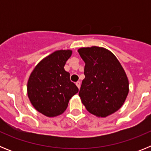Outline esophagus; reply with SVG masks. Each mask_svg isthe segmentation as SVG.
<instances>
[{
    "label": "esophagus",
    "mask_w": 151,
    "mask_h": 151,
    "mask_svg": "<svg viewBox=\"0 0 151 151\" xmlns=\"http://www.w3.org/2000/svg\"><path fill=\"white\" fill-rule=\"evenodd\" d=\"M76 86L78 87V88L79 89L80 87H81V82H77L76 83Z\"/></svg>",
    "instance_id": "1"
}]
</instances>
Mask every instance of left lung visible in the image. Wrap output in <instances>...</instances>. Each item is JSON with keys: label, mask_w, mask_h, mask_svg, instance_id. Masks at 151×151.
Returning a JSON list of instances; mask_svg holds the SVG:
<instances>
[{"label": "left lung", "mask_w": 151, "mask_h": 151, "mask_svg": "<svg viewBox=\"0 0 151 151\" xmlns=\"http://www.w3.org/2000/svg\"><path fill=\"white\" fill-rule=\"evenodd\" d=\"M85 63V78L80 88L82 103L97 117H106L122 107L129 91L127 75L118 59L102 47L78 50Z\"/></svg>", "instance_id": "left-lung-1"}]
</instances>
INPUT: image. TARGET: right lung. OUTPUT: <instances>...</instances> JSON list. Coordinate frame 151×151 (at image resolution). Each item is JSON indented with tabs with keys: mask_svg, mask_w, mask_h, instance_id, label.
Returning a JSON list of instances; mask_svg holds the SVG:
<instances>
[{
	"mask_svg": "<svg viewBox=\"0 0 151 151\" xmlns=\"http://www.w3.org/2000/svg\"><path fill=\"white\" fill-rule=\"evenodd\" d=\"M73 51L56 50L38 63L30 74L27 94L37 111L47 117L60 115L66 110L69 100L78 88L70 81L64 66Z\"/></svg>",
	"mask_w": 151,
	"mask_h": 151,
	"instance_id": "add662e5",
	"label": "right lung"
}]
</instances>
